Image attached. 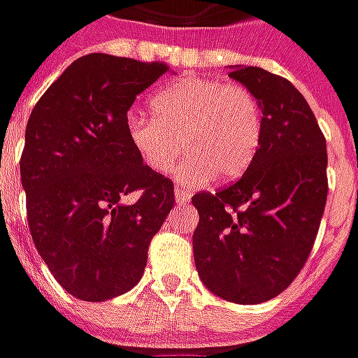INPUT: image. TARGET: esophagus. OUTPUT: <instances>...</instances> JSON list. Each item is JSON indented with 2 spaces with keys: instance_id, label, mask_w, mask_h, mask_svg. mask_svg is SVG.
<instances>
[{
  "instance_id": "esophagus-1",
  "label": "esophagus",
  "mask_w": 358,
  "mask_h": 358,
  "mask_svg": "<svg viewBox=\"0 0 358 358\" xmlns=\"http://www.w3.org/2000/svg\"><path fill=\"white\" fill-rule=\"evenodd\" d=\"M174 199L178 203H187L189 201V194L184 187H174Z\"/></svg>"
}]
</instances>
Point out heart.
<instances>
[{"mask_svg":"<svg viewBox=\"0 0 358 358\" xmlns=\"http://www.w3.org/2000/svg\"><path fill=\"white\" fill-rule=\"evenodd\" d=\"M153 118L128 115L126 136L141 163L164 174L182 151L178 176L205 182L240 178L255 159L263 138V115L243 86L213 78H186L151 99Z\"/></svg>","mask_w":358,"mask_h":358,"instance_id":"1","label":"heart"}]
</instances>
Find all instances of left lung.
Segmentation results:
<instances>
[{
	"instance_id": "8db88e82",
	"label": "left lung",
	"mask_w": 358,
	"mask_h": 358,
	"mask_svg": "<svg viewBox=\"0 0 358 358\" xmlns=\"http://www.w3.org/2000/svg\"><path fill=\"white\" fill-rule=\"evenodd\" d=\"M253 94L263 138L236 184L192 197L199 213L194 259L205 287L240 305L276 297L292 284L324 215L326 140L307 99L292 82L259 66H230Z\"/></svg>"
}]
</instances>
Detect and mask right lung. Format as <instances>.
<instances>
[{
    "instance_id": "obj_1",
    "label": "right lung",
    "mask_w": 358,
    "mask_h": 358,
    "mask_svg": "<svg viewBox=\"0 0 358 358\" xmlns=\"http://www.w3.org/2000/svg\"><path fill=\"white\" fill-rule=\"evenodd\" d=\"M169 71L90 53L30 113L20 157L30 234L55 280L82 301L140 282L149 241L174 207L172 182L141 163L124 126L136 95Z\"/></svg>"
}]
</instances>
